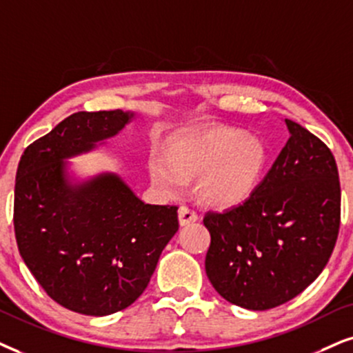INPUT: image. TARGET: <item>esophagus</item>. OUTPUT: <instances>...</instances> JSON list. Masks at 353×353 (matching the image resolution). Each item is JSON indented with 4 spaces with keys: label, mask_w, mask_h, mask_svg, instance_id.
Returning a JSON list of instances; mask_svg holds the SVG:
<instances>
[{
    "label": "esophagus",
    "mask_w": 353,
    "mask_h": 353,
    "mask_svg": "<svg viewBox=\"0 0 353 353\" xmlns=\"http://www.w3.org/2000/svg\"><path fill=\"white\" fill-rule=\"evenodd\" d=\"M199 220V215L194 212V210L187 208V207H181L179 208V225L181 226H187L192 225Z\"/></svg>",
    "instance_id": "34e87169"
}]
</instances>
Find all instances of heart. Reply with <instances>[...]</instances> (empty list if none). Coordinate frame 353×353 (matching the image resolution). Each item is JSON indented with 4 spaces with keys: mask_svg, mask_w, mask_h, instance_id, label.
I'll list each match as a JSON object with an SVG mask.
<instances>
[{
    "mask_svg": "<svg viewBox=\"0 0 353 353\" xmlns=\"http://www.w3.org/2000/svg\"><path fill=\"white\" fill-rule=\"evenodd\" d=\"M265 146L238 128L215 127L181 132L169 138L163 154L148 159L151 184L164 197H177L190 179L205 205L233 208L257 189L265 169Z\"/></svg>",
    "mask_w": 353,
    "mask_h": 353,
    "instance_id": "heart-1",
    "label": "heart"
}]
</instances>
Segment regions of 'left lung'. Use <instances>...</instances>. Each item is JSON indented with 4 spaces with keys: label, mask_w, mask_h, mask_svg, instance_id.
Listing matches in <instances>:
<instances>
[{
    "label": "left lung",
    "mask_w": 353,
    "mask_h": 353,
    "mask_svg": "<svg viewBox=\"0 0 353 353\" xmlns=\"http://www.w3.org/2000/svg\"><path fill=\"white\" fill-rule=\"evenodd\" d=\"M290 138L243 205L208 212L205 272L226 301L265 311L318 279L336 246L341 184L336 159L318 137L285 119Z\"/></svg>",
    "instance_id": "1"
}]
</instances>
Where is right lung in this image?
<instances>
[{"mask_svg":"<svg viewBox=\"0 0 353 353\" xmlns=\"http://www.w3.org/2000/svg\"><path fill=\"white\" fill-rule=\"evenodd\" d=\"M133 112H77L26 148L16 174L17 248L58 305L86 316L125 310L148 287L179 230L177 207L145 203L115 172L79 177L71 158L119 135Z\"/></svg>","mask_w":353,"mask_h":353,"instance_id":"add662e5","label":"right lung"}]
</instances>
